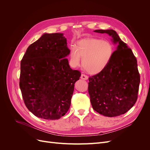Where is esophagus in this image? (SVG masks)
Segmentation results:
<instances>
[{
  "label": "esophagus",
  "mask_w": 150,
  "mask_h": 150,
  "mask_svg": "<svg viewBox=\"0 0 150 150\" xmlns=\"http://www.w3.org/2000/svg\"><path fill=\"white\" fill-rule=\"evenodd\" d=\"M81 78L82 79H84V80H87L88 79V76L84 74H82L81 76Z\"/></svg>",
  "instance_id": "esophagus-1"
}]
</instances>
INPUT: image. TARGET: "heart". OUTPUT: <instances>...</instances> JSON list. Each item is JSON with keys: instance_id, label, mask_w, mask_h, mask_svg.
<instances>
[{"instance_id": "obj_1", "label": "heart", "mask_w": 150, "mask_h": 150, "mask_svg": "<svg viewBox=\"0 0 150 150\" xmlns=\"http://www.w3.org/2000/svg\"><path fill=\"white\" fill-rule=\"evenodd\" d=\"M114 52L112 44L100 39L88 38L81 39L77 46H72L70 51L71 64L78 66L81 57L85 69L91 74L103 71L110 63Z\"/></svg>"}]
</instances>
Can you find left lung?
Segmentation results:
<instances>
[{
	"instance_id": "8db88e82",
	"label": "left lung",
	"mask_w": 150,
	"mask_h": 150,
	"mask_svg": "<svg viewBox=\"0 0 150 150\" xmlns=\"http://www.w3.org/2000/svg\"><path fill=\"white\" fill-rule=\"evenodd\" d=\"M112 36L119 45L103 71L89 78L88 92L94 111L108 117L123 115L138 99L140 75L137 60L131 49L112 29L95 30Z\"/></svg>"
}]
</instances>
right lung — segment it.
I'll list each match as a JSON object with an SVG mask.
<instances>
[{"label": "right lung", "mask_w": 150, "mask_h": 150, "mask_svg": "<svg viewBox=\"0 0 150 150\" xmlns=\"http://www.w3.org/2000/svg\"><path fill=\"white\" fill-rule=\"evenodd\" d=\"M62 33L45 34L28 47L21 62L19 86L27 108L45 120H58L69 110L74 83L81 72L72 70Z\"/></svg>", "instance_id": "obj_1"}]
</instances>
